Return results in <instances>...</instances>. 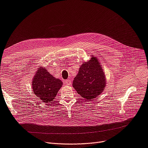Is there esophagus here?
<instances>
[{
    "mask_svg": "<svg viewBox=\"0 0 148 148\" xmlns=\"http://www.w3.org/2000/svg\"><path fill=\"white\" fill-rule=\"evenodd\" d=\"M65 83L66 84H70L71 83V79H66L65 81Z\"/></svg>",
    "mask_w": 148,
    "mask_h": 148,
    "instance_id": "esophagus-1",
    "label": "esophagus"
}]
</instances>
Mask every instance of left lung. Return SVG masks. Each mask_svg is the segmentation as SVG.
Segmentation results:
<instances>
[{"mask_svg": "<svg viewBox=\"0 0 148 148\" xmlns=\"http://www.w3.org/2000/svg\"><path fill=\"white\" fill-rule=\"evenodd\" d=\"M72 85L78 95L87 100L94 99L104 91L106 75L96 57L91 55L90 60L81 65Z\"/></svg>", "mask_w": 148, "mask_h": 148, "instance_id": "left-lung-1", "label": "left lung"}]
</instances>
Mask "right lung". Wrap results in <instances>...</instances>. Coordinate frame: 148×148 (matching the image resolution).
<instances>
[{
  "instance_id": "1",
  "label": "right lung",
  "mask_w": 148,
  "mask_h": 148,
  "mask_svg": "<svg viewBox=\"0 0 148 148\" xmlns=\"http://www.w3.org/2000/svg\"><path fill=\"white\" fill-rule=\"evenodd\" d=\"M62 85L60 79L53 77L45 67L41 66L38 68L32 79L33 92L40 101L45 103L53 101Z\"/></svg>"
}]
</instances>
